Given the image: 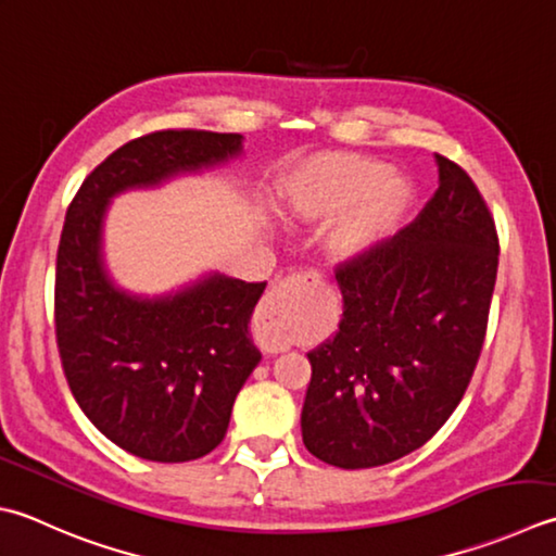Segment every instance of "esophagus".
I'll list each match as a JSON object with an SVG mask.
<instances>
[{"mask_svg":"<svg viewBox=\"0 0 556 556\" xmlns=\"http://www.w3.org/2000/svg\"><path fill=\"white\" fill-rule=\"evenodd\" d=\"M311 279L315 275H291L277 281L275 287L267 291L265 296V315L269 318V332L265 334V352L277 354L289 350V337L287 330L291 320L296 318L301 311V299L306 293Z\"/></svg>","mask_w":556,"mask_h":556,"instance_id":"esophagus-1","label":"esophagus"}]
</instances>
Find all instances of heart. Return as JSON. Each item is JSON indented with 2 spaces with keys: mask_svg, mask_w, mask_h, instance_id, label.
Masks as SVG:
<instances>
[{
  "mask_svg": "<svg viewBox=\"0 0 556 556\" xmlns=\"http://www.w3.org/2000/svg\"><path fill=\"white\" fill-rule=\"evenodd\" d=\"M287 210L306 222L340 214L328 250L340 260L368 255L393 236L415 204V185L383 161L325 151L301 161L285 182Z\"/></svg>",
  "mask_w": 556,
  "mask_h": 556,
  "instance_id": "1",
  "label": "heart"
}]
</instances>
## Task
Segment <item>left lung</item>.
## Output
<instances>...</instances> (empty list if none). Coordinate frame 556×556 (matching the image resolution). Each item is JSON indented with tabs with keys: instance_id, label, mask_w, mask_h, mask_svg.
<instances>
[{
	"instance_id": "8db88e82",
	"label": "left lung",
	"mask_w": 556,
	"mask_h": 556,
	"mask_svg": "<svg viewBox=\"0 0 556 556\" xmlns=\"http://www.w3.org/2000/svg\"><path fill=\"white\" fill-rule=\"evenodd\" d=\"M437 163L439 190L417 219L337 265L340 330L308 352L303 443L342 470L421 448L460 405L482 352L498 267L494 216L458 163Z\"/></svg>"
}]
</instances>
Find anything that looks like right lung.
<instances>
[{"mask_svg":"<svg viewBox=\"0 0 556 556\" xmlns=\"http://www.w3.org/2000/svg\"><path fill=\"white\" fill-rule=\"evenodd\" d=\"M241 135L161 129L127 141L86 176L67 210L54 271V334L74 400L119 448L188 463L226 437L260 356L248 323L267 281L204 277L166 296L119 289L103 263V219L117 192L212 168Z\"/></svg>","mask_w":556,"mask_h":556,"instance_id":"add662e5","label":"right lung"}]
</instances>
